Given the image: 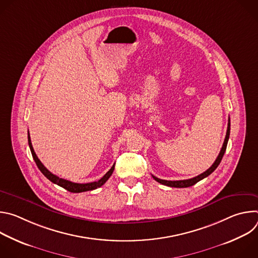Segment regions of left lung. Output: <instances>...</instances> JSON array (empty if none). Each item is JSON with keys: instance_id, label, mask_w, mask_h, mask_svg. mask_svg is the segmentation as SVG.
Wrapping results in <instances>:
<instances>
[{"instance_id": "obj_1", "label": "left lung", "mask_w": 258, "mask_h": 258, "mask_svg": "<svg viewBox=\"0 0 258 258\" xmlns=\"http://www.w3.org/2000/svg\"><path fill=\"white\" fill-rule=\"evenodd\" d=\"M230 130H231V122H230V118H229L227 135H226V139H225L224 145H223V147H222V150H220V152H219L217 158L215 159L214 163H213L206 171H204L203 173H201V174H199V175H197V176H195V177H193V178L182 179V180H165V179H160V178H158V177L152 175L153 178H154L156 181L162 183V185H165V186H168V187H172V188H188V187H191V186L195 185L196 182H198L199 180L203 179L204 177H206V176H208L210 173H212V172L216 169V167L218 166V164L220 163V161H222L223 156H224V154H225V152H226V149H227V145H228L229 138H230Z\"/></svg>"}]
</instances>
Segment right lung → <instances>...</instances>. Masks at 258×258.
Returning <instances> with one entry per match:
<instances>
[{
    "label": "right lung",
    "mask_w": 258,
    "mask_h": 258,
    "mask_svg": "<svg viewBox=\"0 0 258 258\" xmlns=\"http://www.w3.org/2000/svg\"><path fill=\"white\" fill-rule=\"evenodd\" d=\"M28 145H29V148H30V151H31V154H32V157L36 163V165H38L39 169L42 171V173L48 178L50 179L52 182L56 183V185L64 188L65 190L71 192V193H81V192H86V191H92V190H95L97 188H100L101 186H103L104 183L108 180V178L111 176L113 170H114V165L110 168L103 177H101L98 181H93V182H87V183H78V182H72L70 180H67V179H64V178H61L55 174H53L51 171H49L45 166L44 164L41 162V160L38 158V156H36V154L34 153V150L32 148V145H31V141H30V136H29V133H28Z\"/></svg>",
    "instance_id": "right-lung-1"
}]
</instances>
